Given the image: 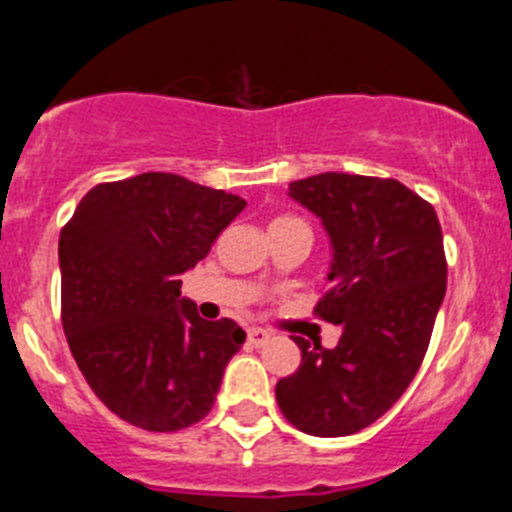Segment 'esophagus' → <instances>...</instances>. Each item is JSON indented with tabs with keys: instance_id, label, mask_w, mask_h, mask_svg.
Instances as JSON below:
<instances>
[{
	"instance_id": "34e87169",
	"label": "esophagus",
	"mask_w": 512,
	"mask_h": 512,
	"mask_svg": "<svg viewBox=\"0 0 512 512\" xmlns=\"http://www.w3.org/2000/svg\"><path fill=\"white\" fill-rule=\"evenodd\" d=\"M269 333H266V330H261V328H251L248 330V343H251V346H264L266 341H269Z\"/></svg>"
}]
</instances>
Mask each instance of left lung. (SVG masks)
Masks as SVG:
<instances>
[{"label":"left lung","mask_w":512,"mask_h":512,"mask_svg":"<svg viewBox=\"0 0 512 512\" xmlns=\"http://www.w3.org/2000/svg\"><path fill=\"white\" fill-rule=\"evenodd\" d=\"M287 194L328 235V292L315 312L341 338L336 348L295 338L302 361L277 382L279 410L310 436H351L400 400L423 361L446 295L441 225L395 179L328 171Z\"/></svg>","instance_id":"1"}]
</instances>
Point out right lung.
Returning <instances> with one entry per match:
<instances>
[{
    "mask_svg": "<svg viewBox=\"0 0 512 512\" xmlns=\"http://www.w3.org/2000/svg\"><path fill=\"white\" fill-rule=\"evenodd\" d=\"M246 200L179 174L97 184L58 238L61 320L94 395L143 431L205 418L246 341L233 320H205L182 277Z\"/></svg>",
    "mask_w": 512,
    "mask_h": 512,
    "instance_id": "right-lung-1",
    "label": "right lung"
}]
</instances>
